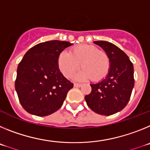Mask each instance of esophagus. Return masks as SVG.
<instances>
[{"mask_svg":"<svg viewBox=\"0 0 150 150\" xmlns=\"http://www.w3.org/2000/svg\"><path fill=\"white\" fill-rule=\"evenodd\" d=\"M74 86L80 87V86H82V84H80V83H74Z\"/></svg>","mask_w":150,"mask_h":150,"instance_id":"1","label":"esophagus"}]
</instances>
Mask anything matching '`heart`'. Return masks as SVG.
<instances>
[{
	"instance_id": "b5f03b06",
	"label": "heart",
	"mask_w": 150,
	"mask_h": 150,
	"mask_svg": "<svg viewBox=\"0 0 150 150\" xmlns=\"http://www.w3.org/2000/svg\"><path fill=\"white\" fill-rule=\"evenodd\" d=\"M80 67L83 71L76 76L78 80L91 79L99 82L109 73L110 62L105 52L96 46L82 44L74 46L69 54L62 52L58 58V65L61 72L67 78H71Z\"/></svg>"
}]
</instances>
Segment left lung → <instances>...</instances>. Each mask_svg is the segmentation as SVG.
<instances>
[{
	"label": "left lung",
	"instance_id": "1",
	"mask_svg": "<svg viewBox=\"0 0 150 150\" xmlns=\"http://www.w3.org/2000/svg\"><path fill=\"white\" fill-rule=\"evenodd\" d=\"M94 43L105 51L110 67L105 79L90 85L91 93L85 96V100L96 113L110 116L121 111L129 101L134 86L133 64L116 45L103 40Z\"/></svg>",
	"mask_w": 150,
	"mask_h": 150
}]
</instances>
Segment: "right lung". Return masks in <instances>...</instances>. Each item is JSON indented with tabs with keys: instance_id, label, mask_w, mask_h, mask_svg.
<instances>
[{
	"instance_id": "add662e5",
	"label": "right lung",
	"mask_w": 150,
	"mask_h": 150,
	"mask_svg": "<svg viewBox=\"0 0 150 150\" xmlns=\"http://www.w3.org/2000/svg\"><path fill=\"white\" fill-rule=\"evenodd\" d=\"M72 43L50 40L33 46L18 64L15 88L22 107L30 114L46 116L63 104L74 84L60 72L59 54Z\"/></svg>"
}]
</instances>
